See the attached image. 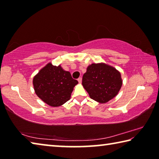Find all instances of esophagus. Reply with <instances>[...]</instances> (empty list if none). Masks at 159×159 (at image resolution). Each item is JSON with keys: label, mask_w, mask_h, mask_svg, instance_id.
<instances>
[{"label": "esophagus", "mask_w": 159, "mask_h": 159, "mask_svg": "<svg viewBox=\"0 0 159 159\" xmlns=\"http://www.w3.org/2000/svg\"><path fill=\"white\" fill-rule=\"evenodd\" d=\"M78 81H79V83H81V82H82V78L81 77H79V79H78Z\"/></svg>", "instance_id": "34e87169"}]
</instances>
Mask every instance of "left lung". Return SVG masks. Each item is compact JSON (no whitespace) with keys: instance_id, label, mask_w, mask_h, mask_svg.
<instances>
[{"instance_id":"obj_1","label":"left lung","mask_w":159,"mask_h":159,"mask_svg":"<svg viewBox=\"0 0 159 159\" xmlns=\"http://www.w3.org/2000/svg\"><path fill=\"white\" fill-rule=\"evenodd\" d=\"M82 85L91 99L106 103L117 95L122 85L120 74L105 64H92L83 76Z\"/></svg>"}]
</instances>
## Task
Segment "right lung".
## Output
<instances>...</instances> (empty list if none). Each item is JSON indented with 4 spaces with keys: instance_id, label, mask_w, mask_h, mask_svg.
I'll use <instances>...</instances> for the list:
<instances>
[{
    "instance_id": "add662e5",
    "label": "right lung",
    "mask_w": 159,
    "mask_h": 159,
    "mask_svg": "<svg viewBox=\"0 0 159 159\" xmlns=\"http://www.w3.org/2000/svg\"><path fill=\"white\" fill-rule=\"evenodd\" d=\"M77 83L69 71L51 63L43 67L33 80L37 96L51 107L61 106L69 100Z\"/></svg>"
}]
</instances>
